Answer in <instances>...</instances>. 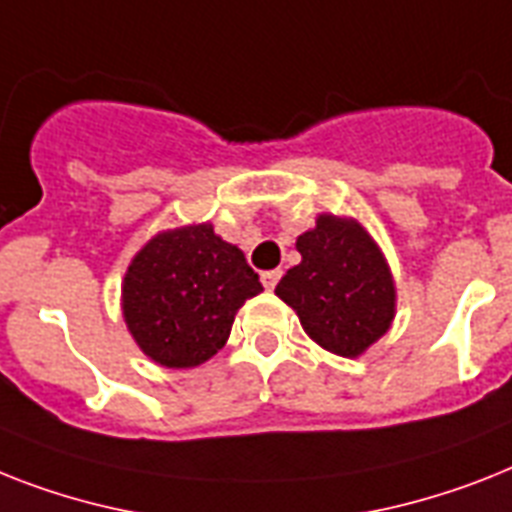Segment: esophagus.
Segmentation results:
<instances>
[{
    "label": "esophagus",
    "instance_id": "34e87169",
    "mask_svg": "<svg viewBox=\"0 0 512 512\" xmlns=\"http://www.w3.org/2000/svg\"><path fill=\"white\" fill-rule=\"evenodd\" d=\"M281 273H284V270H265V273H263V276H260V278H263V286H265V289H276V284H278V278H281Z\"/></svg>",
    "mask_w": 512,
    "mask_h": 512
}]
</instances>
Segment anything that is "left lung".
Here are the masks:
<instances>
[{
  "label": "left lung",
  "instance_id": "8db88e82",
  "mask_svg": "<svg viewBox=\"0 0 512 512\" xmlns=\"http://www.w3.org/2000/svg\"><path fill=\"white\" fill-rule=\"evenodd\" d=\"M302 263L286 270L276 294L323 350L357 357L389 331L394 284L384 255L355 220L321 215L297 239Z\"/></svg>",
  "mask_w": 512,
  "mask_h": 512
}]
</instances>
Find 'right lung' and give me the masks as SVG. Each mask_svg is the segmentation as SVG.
<instances>
[{"label":"right lung","mask_w":512,"mask_h":512,"mask_svg":"<svg viewBox=\"0 0 512 512\" xmlns=\"http://www.w3.org/2000/svg\"><path fill=\"white\" fill-rule=\"evenodd\" d=\"M263 292L244 252L210 223L157 234L123 281V318L144 355L194 368L226 344L236 310Z\"/></svg>","instance_id":"obj_1"}]
</instances>
